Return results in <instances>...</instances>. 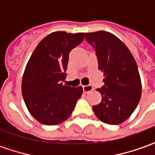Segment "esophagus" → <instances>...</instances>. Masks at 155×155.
Masks as SVG:
<instances>
[{
  "instance_id": "1",
  "label": "esophagus",
  "mask_w": 155,
  "mask_h": 155,
  "mask_svg": "<svg viewBox=\"0 0 155 155\" xmlns=\"http://www.w3.org/2000/svg\"><path fill=\"white\" fill-rule=\"evenodd\" d=\"M83 90L84 93L91 92L93 91V87L91 85H85V86H83Z\"/></svg>"
}]
</instances>
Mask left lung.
<instances>
[{
  "instance_id": "obj_1",
  "label": "left lung",
  "mask_w": 155,
  "mask_h": 155,
  "mask_svg": "<svg viewBox=\"0 0 155 155\" xmlns=\"http://www.w3.org/2000/svg\"><path fill=\"white\" fill-rule=\"evenodd\" d=\"M96 51L104 85L97 91L102 101L93 106L100 121L110 125L125 122L132 115L141 96V81L132 53L120 39L106 31L85 33Z\"/></svg>"
}]
</instances>
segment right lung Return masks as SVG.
<instances>
[{
	"mask_svg": "<svg viewBox=\"0 0 155 155\" xmlns=\"http://www.w3.org/2000/svg\"><path fill=\"white\" fill-rule=\"evenodd\" d=\"M84 33L58 31L39 42L22 76L21 91L30 114L40 123L57 125L67 120L83 94L81 86L63 84L69 53L84 40Z\"/></svg>",
	"mask_w": 155,
	"mask_h": 155,
	"instance_id": "right-lung-1",
	"label": "right lung"
}]
</instances>
